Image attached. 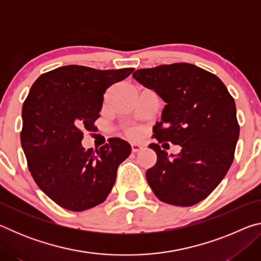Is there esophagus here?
<instances>
[{
  "mask_svg": "<svg viewBox=\"0 0 261 261\" xmlns=\"http://www.w3.org/2000/svg\"><path fill=\"white\" fill-rule=\"evenodd\" d=\"M141 149H143V145H140V144H136V143L131 144V151L134 152V153L139 152V151H141Z\"/></svg>",
  "mask_w": 261,
  "mask_h": 261,
  "instance_id": "1",
  "label": "esophagus"
}]
</instances>
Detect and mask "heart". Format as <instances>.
Here are the masks:
<instances>
[{
    "label": "heart",
    "mask_w": 261,
    "mask_h": 261,
    "mask_svg": "<svg viewBox=\"0 0 261 261\" xmlns=\"http://www.w3.org/2000/svg\"><path fill=\"white\" fill-rule=\"evenodd\" d=\"M125 134L127 137H130V138H135V137L138 136V130L135 129V127H129V129L125 130Z\"/></svg>",
    "instance_id": "obj_1"
}]
</instances>
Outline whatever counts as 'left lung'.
<instances>
[{"mask_svg":"<svg viewBox=\"0 0 261 261\" xmlns=\"http://www.w3.org/2000/svg\"><path fill=\"white\" fill-rule=\"evenodd\" d=\"M132 76L167 103L153 137L182 147L171 159L159 144L149 145L158 156L146 171L149 187L167 204H197L218 187L235 156L240 124L233 98L219 77L190 63L139 69Z\"/></svg>","mask_w":261,"mask_h":261,"instance_id":"left-lung-1","label":"left lung"}]
</instances>
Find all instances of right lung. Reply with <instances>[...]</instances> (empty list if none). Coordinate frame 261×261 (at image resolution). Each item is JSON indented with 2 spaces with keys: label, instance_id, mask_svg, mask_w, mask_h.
Segmentation results:
<instances>
[{
  "label": "right lung",
  "instance_id": "1",
  "mask_svg": "<svg viewBox=\"0 0 261 261\" xmlns=\"http://www.w3.org/2000/svg\"><path fill=\"white\" fill-rule=\"evenodd\" d=\"M134 68L96 70L65 65L41 74L23 105L20 143L34 182L65 210L82 212L106 200L117 168L131 146L108 139L99 149H85L84 131H93L103 94Z\"/></svg>",
  "mask_w": 261,
  "mask_h": 261
}]
</instances>
